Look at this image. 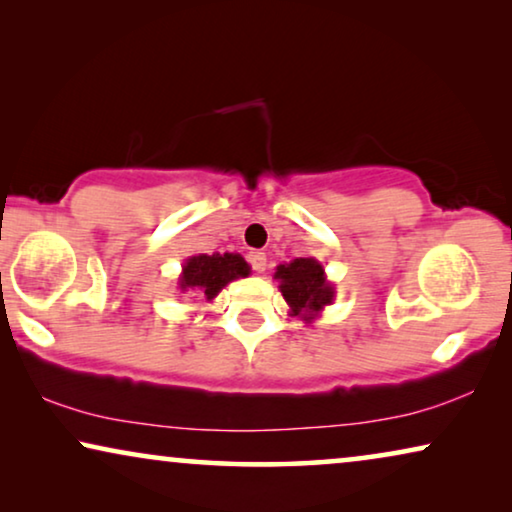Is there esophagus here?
<instances>
[{
	"label": "esophagus",
	"instance_id": "esophagus-1",
	"mask_svg": "<svg viewBox=\"0 0 512 512\" xmlns=\"http://www.w3.org/2000/svg\"><path fill=\"white\" fill-rule=\"evenodd\" d=\"M247 258H249L251 268H254L256 272H263L265 265H268V256H265L263 251H249Z\"/></svg>",
	"mask_w": 512,
	"mask_h": 512
}]
</instances>
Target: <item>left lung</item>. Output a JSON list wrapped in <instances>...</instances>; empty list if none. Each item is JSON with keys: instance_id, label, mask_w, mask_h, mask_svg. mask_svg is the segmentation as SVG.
I'll return each mask as SVG.
<instances>
[{"instance_id": "1", "label": "left lung", "mask_w": 512, "mask_h": 512, "mask_svg": "<svg viewBox=\"0 0 512 512\" xmlns=\"http://www.w3.org/2000/svg\"><path fill=\"white\" fill-rule=\"evenodd\" d=\"M279 291L289 303L293 317L314 321L326 305L333 303V284L324 275V265L314 258H293L275 272Z\"/></svg>"}]
</instances>
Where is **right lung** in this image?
Masks as SVG:
<instances>
[{
    "instance_id": "add662e5",
    "label": "right lung",
    "mask_w": 512,
    "mask_h": 512,
    "mask_svg": "<svg viewBox=\"0 0 512 512\" xmlns=\"http://www.w3.org/2000/svg\"><path fill=\"white\" fill-rule=\"evenodd\" d=\"M249 263L240 254H198L184 263L179 277L181 291H195L214 300L228 282L249 275Z\"/></svg>"
}]
</instances>
